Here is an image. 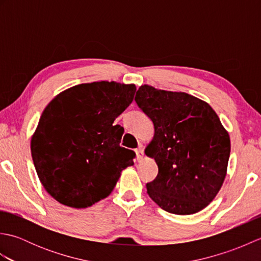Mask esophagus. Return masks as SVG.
Returning a JSON list of instances; mask_svg holds the SVG:
<instances>
[{
	"label": "esophagus",
	"instance_id": "34e87169",
	"mask_svg": "<svg viewBox=\"0 0 261 261\" xmlns=\"http://www.w3.org/2000/svg\"><path fill=\"white\" fill-rule=\"evenodd\" d=\"M136 154H137L138 162H141L142 158H143V148H142V146H139L136 149Z\"/></svg>",
	"mask_w": 261,
	"mask_h": 261
}]
</instances>
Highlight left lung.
Here are the masks:
<instances>
[{
  "label": "left lung",
  "mask_w": 261,
  "mask_h": 261,
  "mask_svg": "<svg viewBox=\"0 0 261 261\" xmlns=\"http://www.w3.org/2000/svg\"><path fill=\"white\" fill-rule=\"evenodd\" d=\"M135 101L152 121L154 135L146 154L158 175L147 193L163 210L188 215L206 207L222 186L230 137L210 105L182 92L142 85Z\"/></svg>",
  "instance_id": "obj_1"
}]
</instances>
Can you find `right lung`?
I'll list each match as a JSON object with an SVG mask.
<instances>
[{"label": "right lung", "mask_w": 261, "mask_h": 261, "mask_svg": "<svg viewBox=\"0 0 261 261\" xmlns=\"http://www.w3.org/2000/svg\"><path fill=\"white\" fill-rule=\"evenodd\" d=\"M136 85L94 82L68 88L49 103L31 139L42 186L57 202L85 208L109 196L136 153L120 147L114 120L131 104Z\"/></svg>", "instance_id": "1"}]
</instances>
